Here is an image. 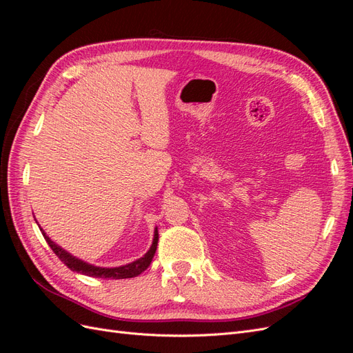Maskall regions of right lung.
<instances>
[{
    "mask_svg": "<svg viewBox=\"0 0 353 353\" xmlns=\"http://www.w3.org/2000/svg\"><path fill=\"white\" fill-rule=\"evenodd\" d=\"M37 221V219H35ZM38 223V222H37ZM39 227V223H38ZM42 236H44L46 241L48 243L50 248L52 249V252H54L59 259L65 263L69 270L74 271V272H79V274H83V275H88V276H94V279H108V280H122V279H132V276H137L140 275L141 272H144L148 265L152 263V259L153 256L156 253V249H157V241H159V232H157V228H154V237H153V243L150 245V249L147 250V253L143 256V258L137 259L128 265H122V266H114V268H103V266H95V265H91L88 262H85L79 258H77V256L70 254L69 252H66L63 248H60L59 244H56L54 241H52L48 236L47 232L42 230L39 227Z\"/></svg>",
    "mask_w": 353,
    "mask_h": 353,
    "instance_id": "obj_1",
    "label": "right lung"
}]
</instances>
